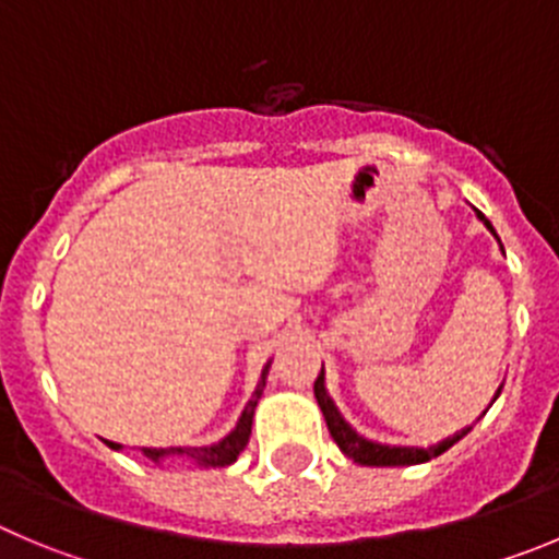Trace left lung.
Returning a JSON list of instances; mask_svg holds the SVG:
<instances>
[{"label": "left lung", "instance_id": "8db88e82", "mask_svg": "<svg viewBox=\"0 0 559 559\" xmlns=\"http://www.w3.org/2000/svg\"><path fill=\"white\" fill-rule=\"evenodd\" d=\"M477 212V217L483 221V226L488 228V231L497 237V231H493L491 221L479 212V209H474ZM499 239V237H497ZM499 248H502V242H499ZM502 394V385H499L497 397ZM314 397L317 403H320L322 408V416H325L328 421V430H331L333 441L338 444V450L344 452V455L350 457V461L361 463V466H416V463H427L432 461V457H438L441 452L450 450L452 444H457L463 436H466L472 427H463V430H457L455 436L444 438V441H438V444L432 447H389V444H378V441H369V438L358 436L356 430H353L347 421H344V416L338 414L336 403L331 400V394H328L325 389V369L320 372V378L314 380ZM493 397V400H497ZM485 414V411H483Z\"/></svg>", "mask_w": 559, "mask_h": 559}]
</instances>
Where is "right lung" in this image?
Segmentation results:
<instances>
[{
  "instance_id": "right-lung-1",
  "label": "right lung",
  "mask_w": 559,
  "mask_h": 559,
  "mask_svg": "<svg viewBox=\"0 0 559 559\" xmlns=\"http://www.w3.org/2000/svg\"><path fill=\"white\" fill-rule=\"evenodd\" d=\"M267 369H270V364L262 369V380H259V385H255L253 397H250L248 405H245L237 427H234V430L228 432L223 441H217V444H209V447H168V450H151V447H143V455H148L151 461H156V463H159L162 457L185 455V457H190V461H195L198 466H212V468L231 466V463L239 457V452L248 447L250 427H253V411H255V405H259V400H262L264 383H267ZM107 444L112 447V450H121V444H115V441H107Z\"/></svg>"
}]
</instances>
